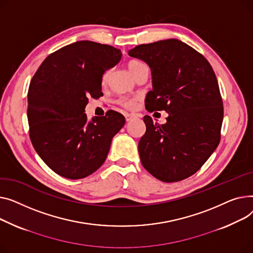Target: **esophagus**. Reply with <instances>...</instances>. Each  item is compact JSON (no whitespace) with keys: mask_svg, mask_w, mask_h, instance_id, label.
Returning a JSON list of instances; mask_svg holds the SVG:
<instances>
[{"mask_svg":"<svg viewBox=\"0 0 253 253\" xmlns=\"http://www.w3.org/2000/svg\"><path fill=\"white\" fill-rule=\"evenodd\" d=\"M135 117H137V114H133V113H126V122L131 121L132 118H135Z\"/></svg>","mask_w":253,"mask_h":253,"instance_id":"34e87169","label":"esophagus"}]
</instances>
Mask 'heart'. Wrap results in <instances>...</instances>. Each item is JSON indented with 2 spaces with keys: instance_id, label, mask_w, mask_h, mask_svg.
Wrapping results in <instances>:
<instances>
[{
  "instance_id": "1",
  "label": "heart",
  "mask_w": 253,
  "mask_h": 253,
  "mask_svg": "<svg viewBox=\"0 0 253 253\" xmlns=\"http://www.w3.org/2000/svg\"><path fill=\"white\" fill-rule=\"evenodd\" d=\"M145 64L140 62V61H137V60H130L128 63H127V68L128 70L131 72V74L133 77L136 76L137 72L140 70L141 67H143ZM108 77H109V71H105L103 74V83H106L107 80H108ZM139 102V98L135 97V98H122L118 100V103L121 104L122 106H124L125 108L126 109H133L136 106L137 104Z\"/></svg>"
}]
</instances>
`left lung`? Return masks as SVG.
Wrapping results in <instances>:
<instances>
[{"mask_svg":"<svg viewBox=\"0 0 253 253\" xmlns=\"http://www.w3.org/2000/svg\"><path fill=\"white\" fill-rule=\"evenodd\" d=\"M128 55L151 69L153 88L146 95V109L169 113L165 125L144 116L146 132L139 142L142 165L162 182L187 179L220 140L224 108L215 73L204 56L175 39L139 44Z\"/></svg>","mask_w":253,"mask_h":253,"instance_id":"left-lung-1","label":"left lung"}]
</instances>
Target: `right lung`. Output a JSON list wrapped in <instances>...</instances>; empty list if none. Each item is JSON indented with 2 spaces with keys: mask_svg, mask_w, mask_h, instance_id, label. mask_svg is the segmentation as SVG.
Wrapping results in <instances>:
<instances>
[{
  "mask_svg": "<svg viewBox=\"0 0 253 253\" xmlns=\"http://www.w3.org/2000/svg\"><path fill=\"white\" fill-rule=\"evenodd\" d=\"M109 44L79 41L50 54L29 84L27 120L35 150L59 175L79 180L105 161L112 138L126 124L120 112L88 122V98L103 96L102 77L122 59Z\"/></svg>",
  "mask_w": 253,
  "mask_h": 253,
  "instance_id": "add662e5",
  "label": "right lung"
}]
</instances>
